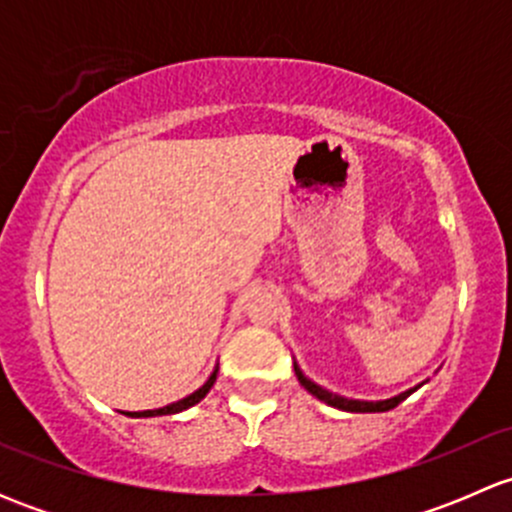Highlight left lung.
Here are the masks:
<instances>
[{
    "instance_id": "1",
    "label": "left lung",
    "mask_w": 512,
    "mask_h": 512,
    "mask_svg": "<svg viewBox=\"0 0 512 512\" xmlns=\"http://www.w3.org/2000/svg\"><path fill=\"white\" fill-rule=\"evenodd\" d=\"M294 374H297L299 384H302L304 389H307L309 394L314 396V399L324 401V404L334 406V409H339V411H352V414H381V411H391V409H394V406H399L401 401L409 399V396L414 394V391L421 389V386L428 381V379L421 381V384L411 386V389L401 391V394L391 396V399L364 401V399H347V396H339V394H334V391H329V389H324V386H319L317 381H312V379H309V376H304V371L299 369L297 359H294Z\"/></svg>"
}]
</instances>
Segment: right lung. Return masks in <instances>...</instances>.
<instances>
[{
    "label": "right lung",
    "instance_id": "1",
    "mask_svg": "<svg viewBox=\"0 0 512 512\" xmlns=\"http://www.w3.org/2000/svg\"><path fill=\"white\" fill-rule=\"evenodd\" d=\"M218 369H220V366L215 364L213 374L208 376V381H205V384L200 386V389H195L193 394H188V396H185V399L175 401V404H168V406H160V409H148V411H126V416H131V418H153V416H168V414H180V411H185V409H190V406L200 404V401H203L205 396H208V391L213 389L215 379H218Z\"/></svg>",
    "mask_w": 512,
    "mask_h": 512
}]
</instances>
